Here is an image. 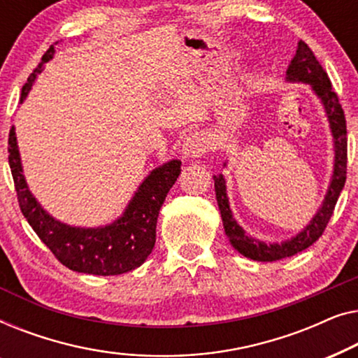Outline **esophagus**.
Listing matches in <instances>:
<instances>
[{
  "label": "esophagus",
  "mask_w": 358,
  "mask_h": 358,
  "mask_svg": "<svg viewBox=\"0 0 358 358\" xmlns=\"http://www.w3.org/2000/svg\"><path fill=\"white\" fill-rule=\"evenodd\" d=\"M207 150H208V143L207 140H205V136L202 134H194L184 141L180 153H182L184 159H194V158H199V156H202Z\"/></svg>",
  "instance_id": "obj_1"
}]
</instances>
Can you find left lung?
I'll return each mask as SVG.
<instances>
[{"mask_svg":"<svg viewBox=\"0 0 358 358\" xmlns=\"http://www.w3.org/2000/svg\"><path fill=\"white\" fill-rule=\"evenodd\" d=\"M285 80L288 83H303L310 85L311 91L315 92L317 99L324 107L327 122L332 135V143H334V168L327 185V192L322 200L321 207L317 208L311 222L301 229L296 236H293L282 243H264L259 239L249 236L244 229L239 227L233 217L231 208H229V200L227 194V180L223 174L213 176L215 180V194H217V202L220 213H222L224 233L236 249L244 257L252 259L259 262H273L278 259L295 256V254L305 251L313 243L317 241L329 223L337 203V199L344 189L345 174H347V129L344 110L339 104V97L331 87V81L327 73L322 70L320 62L313 55L311 48L305 42L300 41L296 47V53L287 68ZM223 166H227L224 163Z\"/></svg>","mask_w":358,"mask_h":358,"instance_id":"left-lung-1","label":"left lung"}]
</instances>
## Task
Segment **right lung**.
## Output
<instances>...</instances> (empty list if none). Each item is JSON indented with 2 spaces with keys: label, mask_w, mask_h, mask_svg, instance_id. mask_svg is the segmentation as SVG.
<instances>
[{
  "label": "right lung",
  "mask_w": 358,
  "mask_h": 358,
  "mask_svg": "<svg viewBox=\"0 0 358 358\" xmlns=\"http://www.w3.org/2000/svg\"><path fill=\"white\" fill-rule=\"evenodd\" d=\"M53 55L55 47L52 45L24 85L21 102L27 97L43 65L50 62ZM8 145L9 168L21 212L42 243L55 254L63 266L92 275H120L140 267L148 259L156 243L159 208L180 174L179 159H171L151 171L119 218L106 227L85 228L71 227L53 218L34 197L24 178L14 127L9 131Z\"/></svg>",
  "instance_id": "add662e5"
}]
</instances>
